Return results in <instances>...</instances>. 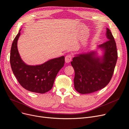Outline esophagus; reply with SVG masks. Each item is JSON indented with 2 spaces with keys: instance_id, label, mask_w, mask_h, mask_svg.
Instances as JSON below:
<instances>
[{
  "instance_id": "34e87169",
  "label": "esophagus",
  "mask_w": 129,
  "mask_h": 129,
  "mask_svg": "<svg viewBox=\"0 0 129 129\" xmlns=\"http://www.w3.org/2000/svg\"><path fill=\"white\" fill-rule=\"evenodd\" d=\"M72 55H70V54H69V55H67L66 56L65 58V60L66 63H69L71 60H72Z\"/></svg>"
}]
</instances>
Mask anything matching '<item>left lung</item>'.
Returning <instances> with one entry per match:
<instances>
[{"instance_id": "8db88e82", "label": "left lung", "mask_w": 129, "mask_h": 129, "mask_svg": "<svg viewBox=\"0 0 129 129\" xmlns=\"http://www.w3.org/2000/svg\"><path fill=\"white\" fill-rule=\"evenodd\" d=\"M106 36L108 40L98 46L104 50L102 57L93 51L76 55L71 61L75 71L74 88L79 93L96 92L110 82L117 59V51L115 41L108 28Z\"/></svg>"}]
</instances>
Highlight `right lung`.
Returning a JSON list of instances; mask_svg holds the SVG:
<instances>
[{"mask_svg":"<svg viewBox=\"0 0 129 129\" xmlns=\"http://www.w3.org/2000/svg\"><path fill=\"white\" fill-rule=\"evenodd\" d=\"M21 30L12 45L10 63L13 72L21 86L31 92L44 93L51 89L55 79L65 63L64 56L50 59L39 65H28L18 53L17 40Z\"/></svg>","mask_w":129,"mask_h":129,"instance_id":"1","label":"right lung"}]
</instances>
